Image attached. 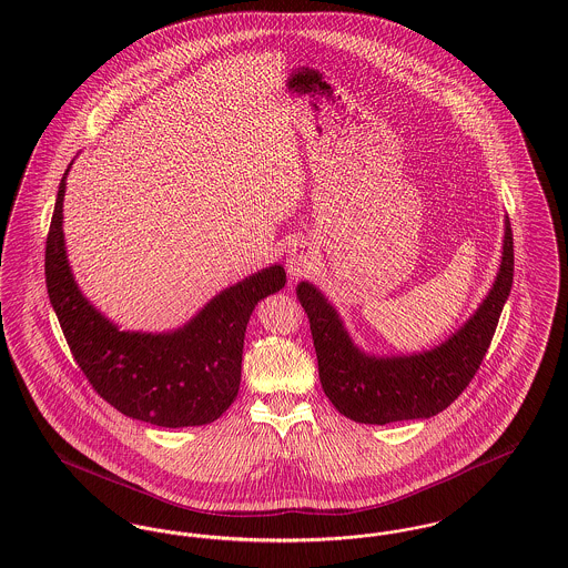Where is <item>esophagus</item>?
Wrapping results in <instances>:
<instances>
[{"instance_id": "obj_1", "label": "esophagus", "mask_w": 568, "mask_h": 568, "mask_svg": "<svg viewBox=\"0 0 568 568\" xmlns=\"http://www.w3.org/2000/svg\"><path fill=\"white\" fill-rule=\"evenodd\" d=\"M317 264H320L317 248L306 241H300V243L292 244V248L287 253L285 268L292 278H302V276L313 274Z\"/></svg>"}]
</instances>
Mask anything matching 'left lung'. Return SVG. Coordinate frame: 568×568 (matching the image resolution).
Here are the masks:
<instances>
[{
    "mask_svg": "<svg viewBox=\"0 0 568 568\" xmlns=\"http://www.w3.org/2000/svg\"><path fill=\"white\" fill-rule=\"evenodd\" d=\"M511 285L514 234L509 216H505L498 272L475 313L430 349L378 355L353 341L341 313L317 285L297 283V300L311 322L325 396L338 413L359 424L385 426L438 415L475 377Z\"/></svg>",
    "mask_w": 568,
    "mask_h": 568,
    "instance_id": "1",
    "label": "left lung"
}]
</instances>
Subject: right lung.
I'll list each match as a JSON object with an SVG mask.
<instances>
[{
    "label": "right lung",
    "mask_w": 568,
    "mask_h": 568,
    "mask_svg": "<svg viewBox=\"0 0 568 568\" xmlns=\"http://www.w3.org/2000/svg\"><path fill=\"white\" fill-rule=\"evenodd\" d=\"M72 163L57 191L44 274L54 315L77 364L95 392L132 419L162 428L215 422L241 387L251 313L260 300L285 287L283 266L272 264L221 290L174 329H121L82 294L68 260L63 197Z\"/></svg>",
    "instance_id": "right-lung-1"
}]
</instances>
